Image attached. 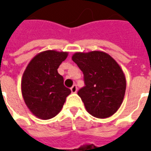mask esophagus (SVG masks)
I'll return each mask as SVG.
<instances>
[{"instance_id":"obj_1","label":"esophagus","mask_w":151,"mask_h":151,"mask_svg":"<svg viewBox=\"0 0 151 151\" xmlns=\"http://www.w3.org/2000/svg\"><path fill=\"white\" fill-rule=\"evenodd\" d=\"M70 90H71V92H72V93H76V92H77V91H78V88H77V86L73 85L72 86V87L70 88Z\"/></svg>"}]
</instances>
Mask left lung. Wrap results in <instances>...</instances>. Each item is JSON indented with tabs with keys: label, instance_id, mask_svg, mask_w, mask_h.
Listing matches in <instances>:
<instances>
[{
	"label": "left lung",
	"instance_id": "1",
	"mask_svg": "<svg viewBox=\"0 0 151 151\" xmlns=\"http://www.w3.org/2000/svg\"><path fill=\"white\" fill-rule=\"evenodd\" d=\"M72 60L84 74L85 86L78 95L89 113L96 118L111 116L123 102L126 80L123 70L108 53L75 52Z\"/></svg>",
	"mask_w": 151,
	"mask_h": 151
}]
</instances>
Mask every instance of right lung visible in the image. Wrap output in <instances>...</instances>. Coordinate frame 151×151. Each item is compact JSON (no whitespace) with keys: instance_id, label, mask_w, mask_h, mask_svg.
<instances>
[{"instance_id":"right-lung-1","label":"right lung","mask_w":151,"mask_h":151,"mask_svg":"<svg viewBox=\"0 0 151 151\" xmlns=\"http://www.w3.org/2000/svg\"><path fill=\"white\" fill-rule=\"evenodd\" d=\"M67 56V52L44 51L34 56L23 73L22 97L29 110L40 119L56 116L71 93L64 86V78L57 71Z\"/></svg>"}]
</instances>
